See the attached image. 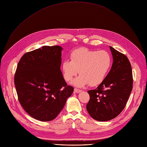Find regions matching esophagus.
<instances>
[{
    "label": "esophagus",
    "instance_id": "34e87169",
    "mask_svg": "<svg viewBox=\"0 0 147 147\" xmlns=\"http://www.w3.org/2000/svg\"><path fill=\"white\" fill-rule=\"evenodd\" d=\"M74 92H76V93H79V92H80L82 91L80 90V89H78V88H74Z\"/></svg>",
    "mask_w": 147,
    "mask_h": 147
}]
</instances>
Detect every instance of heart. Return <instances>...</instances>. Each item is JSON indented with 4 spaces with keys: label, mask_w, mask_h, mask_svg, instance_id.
I'll use <instances>...</instances> for the list:
<instances>
[{
    "label": "heart",
    "mask_w": 147,
    "mask_h": 147,
    "mask_svg": "<svg viewBox=\"0 0 147 147\" xmlns=\"http://www.w3.org/2000/svg\"><path fill=\"white\" fill-rule=\"evenodd\" d=\"M111 64V57L106 51L80 48L73 51L70 61H63L61 67L65 81L72 80L79 71L80 74L73 82L74 85L83 87L89 84L95 86L103 81Z\"/></svg>",
    "instance_id": "1"
}]
</instances>
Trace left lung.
<instances>
[{"label":"left lung","instance_id":"8db88e82","mask_svg":"<svg viewBox=\"0 0 147 147\" xmlns=\"http://www.w3.org/2000/svg\"><path fill=\"white\" fill-rule=\"evenodd\" d=\"M113 56L111 69L99 86L88 91L86 109L98 121L117 117L123 111L133 89L131 66L127 57L110 46Z\"/></svg>","mask_w":147,"mask_h":147}]
</instances>
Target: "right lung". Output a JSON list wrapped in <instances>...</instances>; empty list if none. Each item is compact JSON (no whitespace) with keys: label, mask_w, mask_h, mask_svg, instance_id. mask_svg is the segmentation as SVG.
Instances as JSON below:
<instances>
[{"label":"right lung","mask_w":147,"mask_h":147,"mask_svg":"<svg viewBox=\"0 0 147 147\" xmlns=\"http://www.w3.org/2000/svg\"><path fill=\"white\" fill-rule=\"evenodd\" d=\"M62 50L59 46H43L24 54L18 63L14 75L18 99L36 119H54L74 91L61 72Z\"/></svg>","instance_id":"right-lung-1"}]
</instances>
